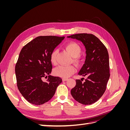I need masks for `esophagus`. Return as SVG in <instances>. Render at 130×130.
<instances>
[{
  "mask_svg": "<svg viewBox=\"0 0 130 130\" xmlns=\"http://www.w3.org/2000/svg\"><path fill=\"white\" fill-rule=\"evenodd\" d=\"M68 80V78H62V81H66Z\"/></svg>",
  "mask_w": 130,
  "mask_h": 130,
  "instance_id": "obj_1",
  "label": "esophagus"
}]
</instances>
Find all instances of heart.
<instances>
[{"label":"heart","instance_id":"obj_1","mask_svg":"<svg viewBox=\"0 0 130 130\" xmlns=\"http://www.w3.org/2000/svg\"><path fill=\"white\" fill-rule=\"evenodd\" d=\"M64 49L70 54V55L73 57V61L76 64H80L81 62L80 53L81 48L79 44L75 42H70L67 43L64 46ZM58 50L57 49H54L52 50L50 55V60L54 65L56 64V56ZM76 71V69L73 66H60L54 69V74L57 76L61 77H67L74 74Z\"/></svg>","mask_w":130,"mask_h":130}]
</instances>
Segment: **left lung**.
Listing matches in <instances>:
<instances>
[{"mask_svg": "<svg viewBox=\"0 0 130 130\" xmlns=\"http://www.w3.org/2000/svg\"><path fill=\"white\" fill-rule=\"evenodd\" d=\"M68 37L81 41L86 50L85 63L78 74L87 78L84 82V78L76 80V85L70 93L79 103L92 104L103 95L109 80L108 51L99 39L93 34H77Z\"/></svg>", "mask_w": 130, "mask_h": 130, "instance_id": "obj_1", "label": "left lung"}]
</instances>
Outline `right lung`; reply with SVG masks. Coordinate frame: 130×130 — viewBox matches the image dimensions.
I'll use <instances>...</instances> for the list:
<instances>
[{
  "label": "right lung",
  "instance_id": "1",
  "mask_svg": "<svg viewBox=\"0 0 130 130\" xmlns=\"http://www.w3.org/2000/svg\"><path fill=\"white\" fill-rule=\"evenodd\" d=\"M64 37L38 36L22 49L15 73L18 89L29 103L35 105L46 103L62 82L61 77L49 75L53 68L50 55ZM43 77L47 78L46 82L42 80Z\"/></svg>",
  "mask_w": 130,
  "mask_h": 130
}]
</instances>
